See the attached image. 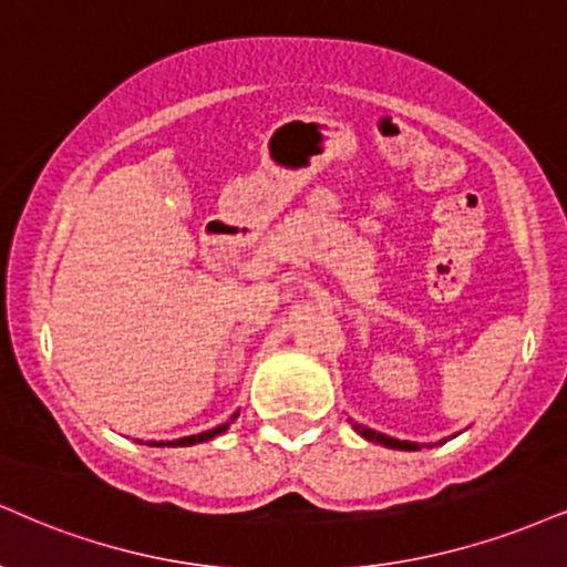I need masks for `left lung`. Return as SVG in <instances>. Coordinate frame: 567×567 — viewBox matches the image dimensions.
Segmentation results:
<instances>
[{"label":"left lung","instance_id":"left-lung-1","mask_svg":"<svg viewBox=\"0 0 567 567\" xmlns=\"http://www.w3.org/2000/svg\"><path fill=\"white\" fill-rule=\"evenodd\" d=\"M353 427H357V433H359V435H364L367 441H372V443H383V446H388V449H401V452H417V449H420V443H412V441H399V439H388V435L378 433V431H370V427H361V425H357V422H353Z\"/></svg>","mask_w":567,"mask_h":567}]
</instances>
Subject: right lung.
<instances>
[{"mask_svg":"<svg viewBox=\"0 0 567 567\" xmlns=\"http://www.w3.org/2000/svg\"><path fill=\"white\" fill-rule=\"evenodd\" d=\"M237 417V414H235ZM231 417V420H235ZM229 427V422H224V425H218V427H214V431H206V433H197V435H187V439H179V441H166V446H193V443H203V441H210V439H216L218 433H224ZM155 446H158V443H155ZM163 446V443H161Z\"/></svg>","mask_w":567,"mask_h":567,"instance_id":"add662e5","label":"right lung"}]
</instances>
